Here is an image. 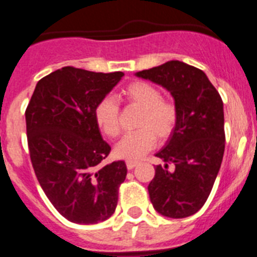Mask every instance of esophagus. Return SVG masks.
<instances>
[{
    "mask_svg": "<svg viewBox=\"0 0 257 257\" xmlns=\"http://www.w3.org/2000/svg\"><path fill=\"white\" fill-rule=\"evenodd\" d=\"M138 165H139V162H138V161H127L126 162V166L128 170H133L134 167H136Z\"/></svg>",
    "mask_w": 257,
    "mask_h": 257,
    "instance_id": "34e87169",
    "label": "esophagus"
}]
</instances>
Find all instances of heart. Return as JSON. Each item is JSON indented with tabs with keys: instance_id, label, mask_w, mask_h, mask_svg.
<instances>
[{
	"instance_id": "obj_1",
	"label": "heart",
	"mask_w": 257,
	"mask_h": 257,
	"mask_svg": "<svg viewBox=\"0 0 257 257\" xmlns=\"http://www.w3.org/2000/svg\"><path fill=\"white\" fill-rule=\"evenodd\" d=\"M122 95L127 101L140 106L142 114L138 121L139 130L128 133L114 147V154L122 160H139L156 144L174 131L178 122V109L172 101L162 99L156 86L144 81L133 82L123 88ZM95 121L109 138L119 134V105L113 96L103 97L95 106Z\"/></svg>"
}]
</instances>
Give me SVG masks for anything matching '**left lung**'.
Masks as SVG:
<instances>
[{
    "label": "left lung",
    "mask_w": 257,
    "mask_h": 257,
    "mask_svg": "<svg viewBox=\"0 0 257 257\" xmlns=\"http://www.w3.org/2000/svg\"><path fill=\"white\" fill-rule=\"evenodd\" d=\"M135 76L166 88L178 109L176 126L156 153L165 165L154 167L148 185L152 205L171 219L194 215L207 201L224 156L221 97L203 70L184 61L170 60Z\"/></svg>",
    "instance_id": "left-lung-1"
}]
</instances>
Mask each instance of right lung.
I'll return each instance as SVG.
<instances>
[{"mask_svg":"<svg viewBox=\"0 0 257 257\" xmlns=\"http://www.w3.org/2000/svg\"><path fill=\"white\" fill-rule=\"evenodd\" d=\"M124 74L64 67L40 79L26 110L31 161L54 207L76 224H97L114 213L123 161L104 165L110 147L95 106Z\"/></svg>","mask_w":257,"mask_h":257,"instance_id":"1","label":"right lung"}]
</instances>
